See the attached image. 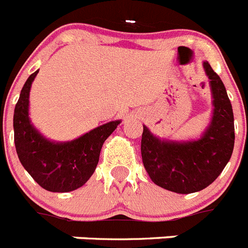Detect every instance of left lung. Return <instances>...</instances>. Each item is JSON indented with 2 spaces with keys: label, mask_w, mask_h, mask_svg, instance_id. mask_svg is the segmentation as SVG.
I'll list each match as a JSON object with an SVG mask.
<instances>
[{
  "label": "left lung",
  "mask_w": 248,
  "mask_h": 248,
  "mask_svg": "<svg viewBox=\"0 0 248 248\" xmlns=\"http://www.w3.org/2000/svg\"><path fill=\"white\" fill-rule=\"evenodd\" d=\"M214 97V115L202 138L196 141H161L144 126L141 157L154 184L177 194L205 189L229 163L235 144L233 111L220 77L203 62Z\"/></svg>",
  "instance_id": "obj_1"
}]
</instances>
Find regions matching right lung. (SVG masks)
<instances>
[{
    "label": "right lung",
    "mask_w": 248,
    "mask_h": 248,
    "mask_svg": "<svg viewBox=\"0 0 248 248\" xmlns=\"http://www.w3.org/2000/svg\"><path fill=\"white\" fill-rule=\"evenodd\" d=\"M38 71L28 77L13 114L17 155L33 180L52 192H68L88 181L99 161L107 138L120 120L107 123L68 143H52L32 126L28 118L30 89Z\"/></svg>",
    "instance_id": "right-lung-1"
}]
</instances>
